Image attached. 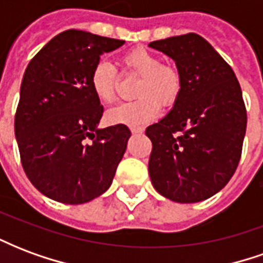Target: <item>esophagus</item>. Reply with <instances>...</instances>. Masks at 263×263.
Instances as JSON below:
<instances>
[{
  "label": "esophagus",
  "instance_id": "esophagus-1",
  "mask_svg": "<svg viewBox=\"0 0 263 263\" xmlns=\"http://www.w3.org/2000/svg\"><path fill=\"white\" fill-rule=\"evenodd\" d=\"M143 129L142 126H131V132L132 134H135V135H138V134H143Z\"/></svg>",
  "mask_w": 263,
  "mask_h": 263
}]
</instances>
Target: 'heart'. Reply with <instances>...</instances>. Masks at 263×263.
Wrapping results in <instances>:
<instances>
[{
	"label": "heart",
	"mask_w": 263,
	"mask_h": 263,
	"mask_svg": "<svg viewBox=\"0 0 263 263\" xmlns=\"http://www.w3.org/2000/svg\"><path fill=\"white\" fill-rule=\"evenodd\" d=\"M126 71L141 76L135 88L137 100L115 105L107 111L111 124L139 126L155 120L162 105H172L182 90V77L175 67L162 65L159 56L146 49H134L122 58ZM117 69L107 60H100L90 73V88L100 103L109 104L115 100Z\"/></svg>",
	"instance_id": "1"
}]
</instances>
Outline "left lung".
Masks as SVG:
<instances>
[{"label": "left lung", "mask_w": 263, "mask_h": 263, "mask_svg": "<svg viewBox=\"0 0 263 263\" xmlns=\"http://www.w3.org/2000/svg\"><path fill=\"white\" fill-rule=\"evenodd\" d=\"M176 63L182 90L173 108L146 128L149 176L176 203H198L230 182L242 152L247 109L230 65L197 33L149 43Z\"/></svg>", "instance_id": "8db88e82"}]
</instances>
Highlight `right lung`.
<instances>
[{"label":"right lung","mask_w":263,"mask_h":263,"mask_svg":"<svg viewBox=\"0 0 263 263\" xmlns=\"http://www.w3.org/2000/svg\"><path fill=\"white\" fill-rule=\"evenodd\" d=\"M124 43L69 29L26 67L15 137L28 179L54 201L83 204L101 196L125 154L131 131L124 124L98 128L104 108L88 81L100 58Z\"/></svg>","instance_id":"right-lung-1"}]
</instances>
